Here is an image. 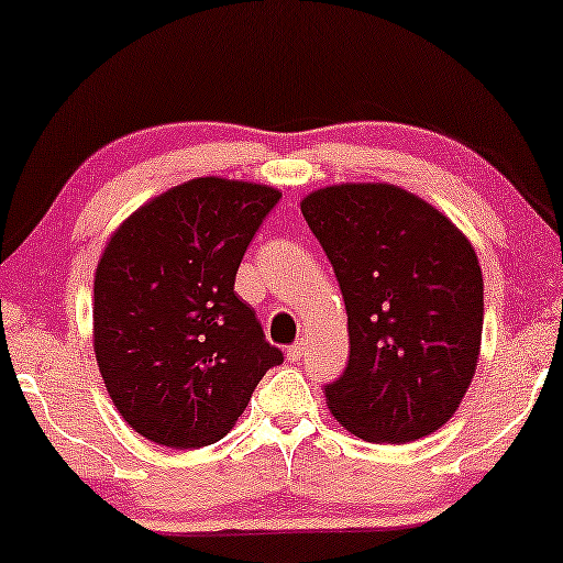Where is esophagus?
Listing matches in <instances>:
<instances>
[{
    "label": "esophagus",
    "mask_w": 563,
    "mask_h": 563,
    "mask_svg": "<svg viewBox=\"0 0 563 563\" xmlns=\"http://www.w3.org/2000/svg\"><path fill=\"white\" fill-rule=\"evenodd\" d=\"M305 354H307L305 342H294L291 347L287 350V360L289 362H299V360H305Z\"/></svg>",
    "instance_id": "1"
}]
</instances>
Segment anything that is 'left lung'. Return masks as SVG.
<instances>
[{
  "instance_id": "8db88e82",
  "label": "left lung",
  "mask_w": 563,
  "mask_h": 563,
  "mask_svg": "<svg viewBox=\"0 0 563 563\" xmlns=\"http://www.w3.org/2000/svg\"><path fill=\"white\" fill-rule=\"evenodd\" d=\"M301 213L347 307V367L324 385L332 415L369 443L443 428L481 354L483 274L471 241L390 184L319 188Z\"/></svg>"
}]
</instances>
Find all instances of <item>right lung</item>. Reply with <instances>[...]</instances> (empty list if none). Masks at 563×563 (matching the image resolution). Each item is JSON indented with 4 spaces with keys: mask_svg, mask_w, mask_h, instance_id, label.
Returning <instances> with one entry per match:
<instances>
[{
    "mask_svg": "<svg viewBox=\"0 0 563 563\" xmlns=\"http://www.w3.org/2000/svg\"><path fill=\"white\" fill-rule=\"evenodd\" d=\"M282 194L194 178L120 223L95 272L92 347L110 400L135 432L203 448L236 426L284 362L233 282Z\"/></svg>",
    "mask_w": 563,
    "mask_h": 563,
    "instance_id": "1",
    "label": "right lung"
}]
</instances>
